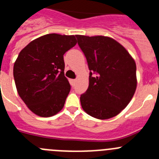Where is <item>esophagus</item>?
<instances>
[{
  "instance_id": "1",
  "label": "esophagus",
  "mask_w": 159,
  "mask_h": 159,
  "mask_svg": "<svg viewBox=\"0 0 159 159\" xmlns=\"http://www.w3.org/2000/svg\"><path fill=\"white\" fill-rule=\"evenodd\" d=\"M77 81L76 79H71L70 80V82H71V85H74V84H75V82Z\"/></svg>"
}]
</instances>
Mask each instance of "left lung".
Instances as JSON below:
<instances>
[{
	"label": "left lung",
	"instance_id": "8db88e82",
	"mask_svg": "<svg viewBox=\"0 0 159 159\" xmlns=\"http://www.w3.org/2000/svg\"><path fill=\"white\" fill-rule=\"evenodd\" d=\"M89 69V87L81 95V107L98 120L112 118L127 107L137 87L136 64L114 39L77 35ZM96 73L95 76L92 73Z\"/></svg>",
	"mask_w": 159,
	"mask_h": 159
}]
</instances>
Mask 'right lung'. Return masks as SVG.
<instances>
[{"label":"right lung","mask_w":159,"mask_h":159,"mask_svg":"<svg viewBox=\"0 0 159 159\" xmlns=\"http://www.w3.org/2000/svg\"><path fill=\"white\" fill-rule=\"evenodd\" d=\"M75 35L48 34L21 50L13 66L17 93L35 115L50 117L63 108L70 91L63 55L76 45Z\"/></svg>","instance_id":"add662e5"}]
</instances>
